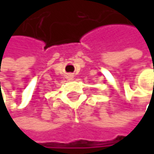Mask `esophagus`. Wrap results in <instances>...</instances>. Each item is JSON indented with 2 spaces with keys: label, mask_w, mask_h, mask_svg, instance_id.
<instances>
[{
  "label": "esophagus",
  "mask_w": 154,
  "mask_h": 154,
  "mask_svg": "<svg viewBox=\"0 0 154 154\" xmlns=\"http://www.w3.org/2000/svg\"><path fill=\"white\" fill-rule=\"evenodd\" d=\"M69 78H72V76H71V75H70V77H69Z\"/></svg>",
  "instance_id": "esophagus-1"
}]
</instances>
